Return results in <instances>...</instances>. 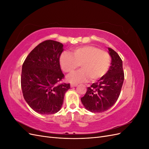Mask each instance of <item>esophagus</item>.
Here are the masks:
<instances>
[{"instance_id":"34e87169","label":"esophagus","mask_w":149,"mask_h":149,"mask_svg":"<svg viewBox=\"0 0 149 149\" xmlns=\"http://www.w3.org/2000/svg\"><path fill=\"white\" fill-rule=\"evenodd\" d=\"M70 86H71V87H76V86H78V84L71 83V84H70Z\"/></svg>"}]
</instances>
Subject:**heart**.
<instances>
[{"instance_id": "1", "label": "heart", "mask_w": 149, "mask_h": 149, "mask_svg": "<svg viewBox=\"0 0 149 149\" xmlns=\"http://www.w3.org/2000/svg\"><path fill=\"white\" fill-rule=\"evenodd\" d=\"M59 61L62 70L68 74L74 73L81 65L82 70L69 76L68 79L70 81L83 83L90 79L95 82L107 73L111 58L106 51L88 45L74 49L72 55L68 52L62 53Z\"/></svg>"}]
</instances>
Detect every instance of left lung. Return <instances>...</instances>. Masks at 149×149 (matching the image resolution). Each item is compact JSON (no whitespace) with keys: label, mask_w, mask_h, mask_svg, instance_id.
Listing matches in <instances>:
<instances>
[{"label":"left lung","mask_w":149,"mask_h":149,"mask_svg":"<svg viewBox=\"0 0 149 149\" xmlns=\"http://www.w3.org/2000/svg\"><path fill=\"white\" fill-rule=\"evenodd\" d=\"M108 50L111 66L107 73L88 87L85 95L81 98L84 107L92 112H102L110 109L119 98L123 84V61L114 49L108 48Z\"/></svg>","instance_id":"8db88e82"}]
</instances>
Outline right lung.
<instances>
[{
  "mask_svg": "<svg viewBox=\"0 0 149 149\" xmlns=\"http://www.w3.org/2000/svg\"><path fill=\"white\" fill-rule=\"evenodd\" d=\"M63 45L45 40L36 47L22 65L21 87L25 101L35 112L52 114L59 111L70 84H58L64 78L60 56Z\"/></svg>",
  "mask_w": 149,
  "mask_h": 149,
  "instance_id": "obj_1",
  "label": "right lung"
}]
</instances>
